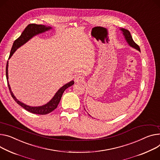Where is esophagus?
<instances>
[{
	"instance_id": "esophagus-1",
	"label": "esophagus",
	"mask_w": 160,
	"mask_h": 160,
	"mask_svg": "<svg viewBox=\"0 0 160 160\" xmlns=\"http://www.w3.org/2000/svg\"><path fill=\"white\" fill-rule=\"evenodd\" d=\"M82 80H83V78H82L81 76H79V75H78V76H76L74 78V81H75L76 82H81Z\"/></svg>"
}]
</instances>
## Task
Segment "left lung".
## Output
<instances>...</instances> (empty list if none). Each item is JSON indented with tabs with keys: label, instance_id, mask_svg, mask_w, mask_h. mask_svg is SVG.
<instances>
[{
	"label": "left lung",
	"instance_id": "8db88e82",
	"mask_svg": "<svg viewBox=\"0 0 160 160\" xmlns=\"http://www.w3.org/2000/svg\"><path fill=\"white\" fill-rule=\"evenodd\" d=\"M120 30L122 31L123 35H124V38L126 40V42L128 43V45L130 47H132V48H134L135 49H137V51L140 52V48L139 46L133 41L130 32L128 30H127L126 29H124V28H120Z\"/></svg>",
	"mask_w": 160,
	"mask_h": 160
}]
</instances>
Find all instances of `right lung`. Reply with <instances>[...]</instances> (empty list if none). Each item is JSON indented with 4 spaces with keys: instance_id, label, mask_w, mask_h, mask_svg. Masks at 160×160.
<instances>
[{
    "instance_id": "1",
    "label": "right lung",
    "mask_w": 160,
    "mask_h": 160,
    "mask_svg": "<svg viewBox=\"0 0 160 160\" xmlns=\"http://www.w3.org/2000/svg\"><path fill=\"white\" fill-rule=\"evenodd\" d=\"M52 28L50 26H46L44 25H38V24L32 23L29 24V25L25 28L24 31L22 32L20 37L18 38L13 43V46H12L11 50L10 52V54L9 56V59L11 58V57L13 56L14 52L17 50V49L22 46L23 44L27 43L29 40H30L34 36L38 35L39 34L43 33L46 31H48L49 30L52 29ZM6 79L8 81V88L9 90V92L11 93V95L12 97L13 98V99L16 102H17L18 104L21 106L22 108H23L27 111L38 115H46L49 113L52 112V111L57 108L59 102H60V100L61 99V97L64 92V91L68 88V87H71L73 84H74V81H71L67 83L66 84L63 85L62 87H61L57 92L55 93L54 97L52 98L51 100L48 102L47 104L40 106H31L29 105H27L22 102H20L19 100H18L15 96L14 95L13 92L11 90L10 85L8 81V61L6 65Z\"/></svg>"
}]
</instances>
